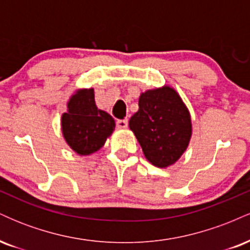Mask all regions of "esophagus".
I'll return each instance as SVG.
<instances>
[{
  "mask_svg": "<svg viewBox=\"0 0 250 250\" xmlns=\"http://www.w3.org/2000/svg\"><path fill=\"white\" fill-rule=\"evenodd\" d=\"M116 125L119 129H125L128 127V121L127 120H119V121L116 122Z\"/></svg>",
  "mask_w": 250,
  "mask_h": 250,
  "instance_id": "1",
  "label": "esophagus"
}]
</instances>
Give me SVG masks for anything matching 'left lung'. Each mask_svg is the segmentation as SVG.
Returning a JSON list of instances; mask_svg holds the SVG:
<instances>
[{
    "label": "left lung",
    "mask_w": 250,
    "mask_h": 250,
    "mask_svg": "<svg viewBox=\"0 0 250 250\" xmlns=\"http://www.w3.org/2000/svg\"><path fill=\"white\" fill-rule=\"evenodd\" d=\"M129 128L146 159L159 168H168L179 161L193 134L187 105L169 85L149 89L140 95L139 110L130 117Z\"/></svg>",
    "instance_id": "1"
}]
</instances>
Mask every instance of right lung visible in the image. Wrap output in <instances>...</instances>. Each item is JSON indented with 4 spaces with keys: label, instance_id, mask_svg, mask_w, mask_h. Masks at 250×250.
I'll return each mask as SVG.
<instances>
[{
    "label": "right lung",
    "instance_id": "right-lung-1",
    "mask_svg": "<svg viewBox=\"0 0 250 250\" xmlns=\"http://www.w3.org/2000/svg\"><path fill=\"white\" fill-rule=\"evenodd\" d=\"M62 135L76 154L85 156L100 150L115 129V120L96 107L94 89H77L61 117Z\"/></svg>",
    "mask_w": 250,
    "mask_h": 250
}]
</instances>
